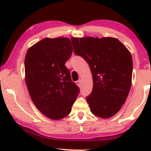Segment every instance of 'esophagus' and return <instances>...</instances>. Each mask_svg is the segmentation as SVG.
<instances>
[{
  "mask_svg": "<svg viewBox=\"0 0 151 151\" xmlns=\"http://www.w3.org/2000/svg\"><path fill=\"white\" fill-rule=\"evenodd\" d=\"M76 84H77L78 86H79V87H80V86H81V80H78V81H76Z\"/></svg>",
  "mask_w": 151,
  "mask_h": 151,
  "instance_id": "esophagus-1",
  "label": "esophagus"
}]
</instances>
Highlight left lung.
<instances>
[{"instance_id": "8db88e82", "label": "left lung", "mask_w": 151, "mask_h": 151, "mask_svg": "<svg viewBox=\"0 0 151 151\" xmlns=\"http://www.w3.org/2000/svg\"><path fill=\"white\" fill-rule=\"evenodd\" d=\"M74 52L89 65L93 89L86 96L91 113L102 119L115 115L125 103L131 86V53L114 37H72Z\"/></svg>"}]
</instances>
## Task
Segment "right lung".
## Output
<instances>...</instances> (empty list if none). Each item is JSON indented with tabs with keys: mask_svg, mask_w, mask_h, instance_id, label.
<instances>
[{
	"mask_svg": "<svg viewBox=\"0 0 151 151\" xmlns=\"http://www.w3.org/2000/svg\"><path fill=\"white\" fill-rule=\"evenodd\" d=\"M72 50L69 38H45L26 53L25 81L30 97L40 112L54 120L70 113L79 93L65 65Z\"/></svg>",
	"mask_w": 151,
	"mask_h": 151,
	"instance_id": "1",
	"label": "right lung"
}]
</instances>
